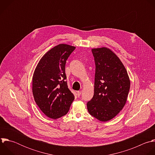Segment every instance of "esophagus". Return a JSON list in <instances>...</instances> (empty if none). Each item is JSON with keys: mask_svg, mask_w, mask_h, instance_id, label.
<instances>
[{"mask_svg": "<svg viewBox=\"0 0 155 155\" xmlns=\"http://www.w3.org/2000/svg\"><path fill=\"white\" fill-rule=\"evenodd\" d=\"M81 91H77V94H78V97H79L80 96H81Z\"/></svg>", "mask_w": 155, "mask_h": 155, "instance_id": "esophagus-1", "label": "esophagus"}]
</instances>
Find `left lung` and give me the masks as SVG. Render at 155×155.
<instances>
[{"label": "left lung", "instance_id": "left-lung-1", "mask_svg": "<svg viewBox=\"0 0 155 155\" xmlns=\"http://www.w3.org/2000/svg\"><path fill=\"white\" fill-rule=\"evenodd\" d=\"M95 62L94 95L89 114L101 121L115 117L126 104L130 88L128 73L119 58L107 48L92 49Z\"/></svg>", "mask_w": 155, "mask_h": 155}]
</instances>
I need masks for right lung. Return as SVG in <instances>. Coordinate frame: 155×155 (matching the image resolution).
<instances>
[{
    "label": "right lung",
    "instance_id": "1",
    "mask_svg": "<svg viewBox=\"0 0 155 155\" xmlns=\"http://www.w3.org/2000/svg\"><path fill=\"white\" fill-rule=\"evenodd\" d=\"M74 46L60 44L40 59L32 78L35 101L49 118L57 119L66 115L74 100L66 81V61Z\"/></svg>",
    "mask_w": 155,
    "mask_h": 155
}]
</instances>
